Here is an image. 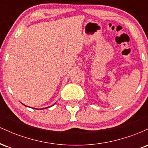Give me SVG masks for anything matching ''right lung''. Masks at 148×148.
<instances>
[{"instance_id":"1","label":"right lung","mask_w":148,"mask_h":148,"mask_svg":"<svg viewBox=\"0 0 148 148\" xmlns=\"http://www.w3.org/2000/svg\"><path fill=\"white\" fill-rule=\"evenodd\" d=\"M47 108H48V107H47Z\"/></svg>"}]
</instances>
